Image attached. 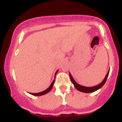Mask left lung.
<instances>
[{
	"instance_id": "8db88e82",
	"label": "left lung",
	"mask_w": 122,
	"mask_h": 122,
	"mask_svg": "<svg viewBox=\"0 0 122 122\" xmlns=\"http://www.w3.org/2000/svg\"><path fill=\"white\" fill-rule=\"evenodd\" d=\"M109 72H110V69H109V71H108L107 75H106V77H105L104 80H103V81L100 82L99 84L95 85L94 86H92V87H87V86H82V85L79 84L77 83V82H76V81L73 79V77L72 76V75H71V73H69V76H70V78H71V81L72 82V83L73 84L75 87L76 88L78 91H79L82 92H84V93H91V92H93L96 91L98 90V89H99L104 85V84L106 83V80H107V79L108 76Z\"/></svg>"
}]
</instances>
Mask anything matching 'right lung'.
<instances>
[{
	"instance_id": "obj_1",
	"label": "right lung",
	"mask_w": 122,
	"mask_h": 122,
	"mask_svg": "<svg viewBox=\"0 0 122 122\" xmlns=\"http://www.w3.org/2000/svg\"><path fill=\"white\" fill-rule=\"evenodd\" d=\"M58 70H57V71H56V72L55 73V76H54V80L53 81V82H51V84H50V85L49 86V87L48 88H47L46 90H45L43 92H39V93H30L31 95H34V96H41V95H45L46 94V93H48V92H49L51 90V89L53 88V84H54V81H55V77H56V75L57 73L58 72Z\"/></svg>"
}]
</instances>
